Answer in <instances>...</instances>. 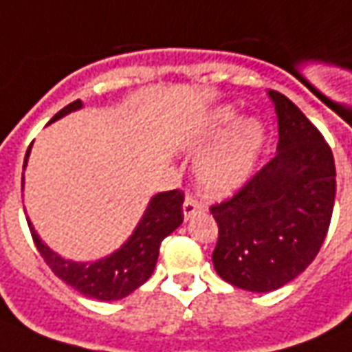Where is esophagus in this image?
<instances>
[{
  "instance_id": "1",
  "label": "esophagus",
  "mask_w": 352,
  "mask_h": 352,
  "mask_svg": "<svg viewBox=\"0 0 352 352\" xmlns=\"http://www.w3.org/2000/svg\"><path fill=\"white\" fill-rule=\"evenodd\" d=\"M204 211V206L199 204L198 199L194 198V196H186L184 198V204H183V213H184V219L188 221L192 217H196L198 213Z\"/></svg>"
}]
</instances>
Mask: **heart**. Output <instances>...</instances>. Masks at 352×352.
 Here are the masks:
<instances>
[{
  "label": "heart",
  "mask_w": 352,
  "mask_h": 352,
  "mask_svg": "<svg viewBox=\"0 0 352 352\" xmlns=\"http://www.w3.org/2000/svg\"><path fill=\"white\" fill-rule=\"evenodd\" d=\"M236 109L232 105L214 109L199 131V145L221 135L236 120ZM264 141L265 128L258 118L249 116L237 120L221 143L199 160L196 175L201 190L211 196H226L237 190L251 175Z\"/></svg>",
  "instance_id": "heart-1"
}]
</instances>
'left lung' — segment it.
I'll return each mask as SVG.
<instances>
[{"label":"left lung","instance_id":"left-lung-1","mask_svg":"<svg viewBox=\"0 0 352 352\" xmlns=\"http://www.w3.org/2000/svg\"><path fill=\"white\" fill-rule=\"evenodd\" d=\"M267 94L279 124L277 154L232 198L211 206L214 270L251 292L285 287L315 260L336 199V164L322 133L287 96Z\"/></svg>","mask_w":352,"mask_h":352}]
</instances>
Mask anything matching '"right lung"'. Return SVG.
<instances>
[{"mask_svg":"<svg viewBox=\"0 0 352 352\" xmlns=\"http://www.w3.org/2000/svg\"><path fill=\"white\" fill-rule=\"evenodd\" d=\"M80 107L82 101H73L62 111H58L50 122ZM30 148L24 158V169H26ZM22 186H24V173H22ZM183 201L184 194L181 190L160 192L153 196L128 241L113 254L96 262H73L62 258L49 245L43 243L30 221L28 226L37 251L41 252L43 260L56 277L64 280L65 285L79 290L82 296L100 302H111V300H122L131 294L153 275L164 237H168L183 222Z\"/></svg>","mask_w":352,"mask_h":352,"instance_id":"1","label":"right lung"}]
</instances>
